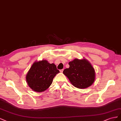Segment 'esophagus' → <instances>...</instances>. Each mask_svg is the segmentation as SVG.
I'll return each instance as SVG.
<instances>
[{
	"label": "esophagus",
	"mask_w": 121,
	"mask_h": 121,
	"mask_svg": "<svg viewBox=\"0 0 121 121\" xmlns=\"http://www.w3.org/2000/svg\"><path fill=\"white\" fill-rule=\"evenodd\" d=\"M63 69H60V72H63Z\"/></svg>",
	"instance_id": "obj_1"
}]
</instances>
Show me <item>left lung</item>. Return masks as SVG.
Segmentation results:
<instances>
[{
    "label": "left lung",
    "mask_w": 121,
    "mask_h": 121,
    "mask_svg": "<svg viewBox=\"0 0 121 121\" xmlns=\"http://www.w3.org/2000/svg\"><path fill=\"white\" fill-rule=\"evenodd\" d=\"M68 64L69 67L65 69L63 73L74 87L85 89L94 82L95 78L94 69L87 60L75 59Z\"/></svg>",
    "instance_id": "1"
}]
</instances>
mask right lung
Returning a JSON list of instances; mask_svg holds the SVG:
<instances>
[{
    "label": "right lung",
    "mask_w": 121,
    "mask_h": 121,
    "mask_svg": "<svg viewBox=\"0 0 121 121\" xmlns=\"http://www.w3.org/2000/svg\"><path fill=\"white\" fill-rule=\"evenodd\" d=\"M59 72L54 63L50 64L43 60L33 64L26 78L31 89L34 91L41 92L50 87L55 75Z\"/></svg>",
    "instance_id": "obj_1"
}]
</instances>
